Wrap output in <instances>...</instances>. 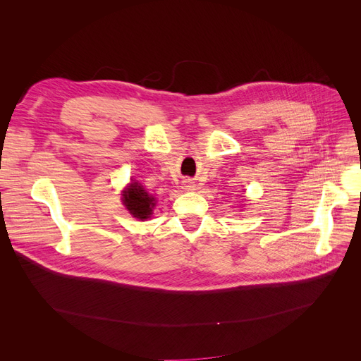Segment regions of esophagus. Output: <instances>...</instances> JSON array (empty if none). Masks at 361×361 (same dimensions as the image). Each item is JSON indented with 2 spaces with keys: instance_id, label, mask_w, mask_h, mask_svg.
I'll return each instance as SVG.
<instances>
[{
  "instance_id": "esophagus-1",
  "label": "esophagus",
  "mask_w": 361,
  "mask_h": 361,
  "mask_svg": "<svg viewBox=\"0 0 361 361\" xmlns=\"http://www.w3.org/2000/svg\"><path fill=\"white\" fill-rule=\"evenodd\" d=\"M185 187L188 188V190H193V187H195V185H193L192 183H187V184H185Z\"/></svg>"
}]
</instances>
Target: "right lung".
Wrapping results in <instances>:
<instances>
[{
    "label": "right lung",
    "mask_w": 361,
    "mask_h": 361,
    "mask_svg": "<svg viewBox=\"0 0 361 361\" xmlns=\"http://www.w3.org/2000/svg\"><path fill=\"white\" fill-rule=\"evenodd\" d=\"M123 202L130 214L142 221L147 219L152 215V207L155 206V199L137 183H131L128 185L123 195Z\"/></svg>",
    "instance_id": "right-lung-1"
}]
</instances>
